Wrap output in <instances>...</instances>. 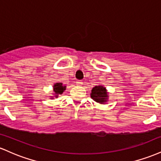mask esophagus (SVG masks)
<instances>
[{"mask_svg":"<svg viewBox=\"0 0 161 161\" xmlns=\"http://www.w3.org/2000/svg\"><path fill=\"white\" fill-rule=\"evenodd\" d=\"M76 84H77V86H81V85H82V81H81V80L76 81Z\"/></svg>","mask_w":161,"mask_h":161,"instance_id":"esophagus-1","label":"esophagus"}]
</instances>
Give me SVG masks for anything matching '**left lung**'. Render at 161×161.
Instances as JSON below:
<instances>
[{"instance_id":"obj_1","label":"left lung","mask_w":161,"mask_h":161,"mask_svg":"<svg viewBox=\"0 0 161 161\" xmlns=\"http://www.w3.org/2000/svg\"><path fill=\"white\" fill-rule=\"evenodd\" d=\"M91 97L95 102L104 104L108 101V92L107 88L102 85L95 86L92 89Z\"/></svg>"}]
</instances>
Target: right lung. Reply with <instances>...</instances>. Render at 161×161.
<instances>
[{
    "mask_svg": "<svg viewBox=\"0 0 161 161\" xmlns=\"http://www.w3.org/2000/svg\"><path fill=\"white\" fill-rule=\"evenodd\" d=\"M66 86L65 85H64L61 82H57L54 83L53 86V95L54 96H51V99H53V97H58V96L60 95H62L64 93V92L66 90Z\"/></svg>",
    "mask_w": 161,
    "mask_h": 161,
    "instance_id": "right-lung-1",
    "label": "right lung"
}]
</instances>
